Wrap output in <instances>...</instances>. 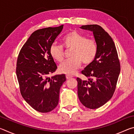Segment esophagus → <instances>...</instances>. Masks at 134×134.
<instances>
[{
  "label": "esophagus",
  "mask_w": 134,
  "mask_h": 134,
  "mask_svg": "<svg viewBox=\"0 0 134 134\" xmlns=\"http://www.w3.org/2000/svg\"><path fill=\"white\" fill-rule=\"evenodd\" d=\"M72 77V76H70V75H66V79H71Z\"/></svg>",
  "instance_id": "esophagus-1"
}]
</instances>
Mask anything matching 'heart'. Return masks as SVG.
<instances>
[{"label": "heart", "mask_w": 134, "mask_h": 134, "mask_svg": "<svg viewBox=\"0 0 134 134\" xmlns=\"http://www.w3.org/2000/svg\"><path fill=\"white\" fill-rule=\"evenodd\" d=\"M63 46L67 49H72L71 58L61 64L59 71L67 75L75 73L81 65L89 64L93 62L97 53V46L94 40L86 38L85 36L75 31L65 35L62 40ZM49 54L53 60L62 62L64 59V52L63 46L53 43L49 47Z\"/></svg>", "instance_id": "b5f03b06"}]
</instances>
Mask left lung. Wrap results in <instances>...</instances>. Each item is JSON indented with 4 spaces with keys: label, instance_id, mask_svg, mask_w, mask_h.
<instances>
[{
    "label": "left lung",
    "instance_id": "left-lung-1",
    "mask_svg": "<svg viewBox=\"0 0 134 134\" xmlns=\"http://www.w3.org/2000/svg\"><path fill=\"white\" fill-rule=\"evenodd\" d=\"M80 28L93 32L97 53L93 62L81 71L87 80L77 78L78 96L85 107L94 109L112 98L121 65L115 43L107 32L97 25H83Z\"/></svg>",
    "mask_w": 134,
    "mask_h": 134
}]
</instances>
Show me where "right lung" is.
Listing matches in <instances>:
<instances>
[{"mask_svg":"<svg viewBox=\"0 0 134 134\" xmlns=\"http://www.w3.org/2000/svg\"><path fill=\"white\" fill-rule=\"evenodd\" d=\"M63 25L35 31L22 47L16 72L22 96L38 112H51L57 106L65 74L48 76L56 70L49 47L62 32Z\"/></svg>","mask_w":134,"mask_h":134,"instance_id":"obj_1","label":"right lung"}]
</instances>
